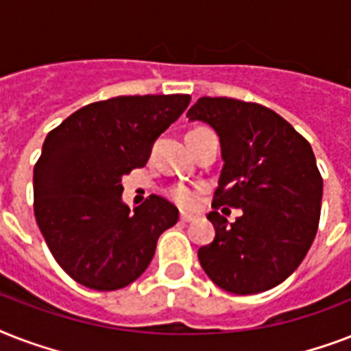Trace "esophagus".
<instances>
[{"mask_svg": "<svg viewBox=\"0 0 351 351\" xmlns=\"http://www.w3.org/2000/svg\"><path fill=\"white\" fill-rule=\"evenodd\" d=\"M197 219V215H191V213H186V211H182L180 213V220L182 222H193V220Z\"/></svg>", "mask_w": 351, "mask_h": 351, "instance_id": "obj_1", "label": "esophagus"}]
</instances>
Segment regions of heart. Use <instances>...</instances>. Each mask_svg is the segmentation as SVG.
<instances>
[{
    "instance_id": "b5f03b06",
    "label": "heart",
    "mask_w": 351,
    "mask_h": 351,
    "mask_svg": "<svg viewBox=\"0 0 351 351\" xmlns=\"http://www.w3.org/2000/svg\"><path fill=\"white\" fill-rule=\"evenodd\" d=\"M169 195H171V198H173L176 204H178V206H182V208H193V206H197V202H198L197 191L187 186L173 187Z\"/></svg>"
}]
</instances>
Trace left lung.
<instances>
[{
  "label": "left lung",
  "mask_w": 351,
  "mask_h": 351,
  "mask_svg": "<svg viewBox=\"0 0 351 351\" xmlns=\"http://www.w3.org/2000/svg\"><path fill=\"white\" fill-rule=\"evenodd\" d=\"M187 118L213 127L224 160L208 215L215 239L198 250L200 266L230 293L275 288L299 267L319 228L322 176L311 145L261 104L204 96ZM220 205L243 215L228 225Z\"/></svg>",
  "instance_id": "8db88e82"
}]
</instances>
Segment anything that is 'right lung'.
Segmentation results:
<instances>
[{"label": "right lung", "instance_id": "obj_1", "mask_svg": "<svg viewBox=\"0 0 351 351\" xmlns=\"http://www.w3.org/2000/svg\"><path fill=\"white\" fill-rule=\"evenodd\" d=\"M189 95L118 96L73 112L47 134L34 165V215L52 256L85 288L114 291L153 261L178 209L158 195L131 211L121 176L143 167Z\"/></svg>", "mask_w": 351, "mask_h": 351}]
</instances>
